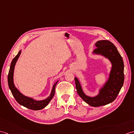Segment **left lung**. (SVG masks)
<instances>
[{"mask_svg":"<svg viewBox=\"0 0 134 134\" xmlns=\"http://www.w3.org/2000/svg\"><path fill=\"white\" fill-rule=\"evenodd\" d=\"M97 47L93 51L94 55H100L110 61L111 69L107 80L98 90L94 96L87 95L79 80L75 77L76 89L80 97L92 107H99L113 102L117 97L123 85L124 63L123 59L113 43L106 40H99L95 44Z\"/></svg>","mask_w":134,"mask_h":134,"instance_id":"1","label":"left lung"}]
</instances>
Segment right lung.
<instances>
[{
  "label": "right lung",
  "instance_id": "add662e5",
  "mask_svg": "<svg viewBox=\"0 0 134 134\" xmlns=\"http://www.w3.org/2000/svg\"><path fill=\"white\" fill-rule=\"evenodd\" d=\"M21 49H20V51H19L18 54L16 55V57L13 59V60H12L10 70H9V72L8 75V87L11 90L12 95L14 96L15 100L17 101L19 104L27 108H29L30 110H42L43 108L46 107L47 105L48 104L49 102L51 100V99L54 97L55 91V87L56 85H57L58 82H59V80H57V82H55V83L54 84V85H53L49 95L47 98L44 99H43V100H36V99H34L33 98L29 97V96H26L23 95V94H21L19 91V90L16 87L14 82V74L15 67L18 59L19 58L21 54Z\"/></svg>",
  "mask_w": 134,
  "mask_h": 134
}]
</instances>
